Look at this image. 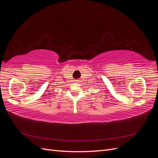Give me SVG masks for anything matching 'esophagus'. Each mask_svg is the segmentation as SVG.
I'll use <instances>...</instances> for the list:
<instances>
[{"mask_svg":"<svg viewBox=\"0 0 158 158\" xmlns=\"http://www.w3.org/2000/svg\"><path fill=\"white\" fill-rule=\"evenodd\" d=\"M76 82H78V80H76Z\"/></svg>","mask_w":158,"mask_h":158,"instance_id":"1","label":"esophagus"}]
</instances>
